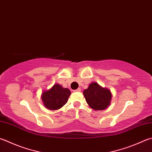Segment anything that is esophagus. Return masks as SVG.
Listing matches in <instances>:
<instances>
[{
    "label": "esophagus",
    "instance_id": "1",
    "mask_svg": "<svg viewBox=\"0 0 152 152\" xmlns=\"http://www.w3.org/2000/svg\"><path fill=\"white\" fill-rule=\"evenodd\" d=\"M74 91H75V92H80V91H81V88H77V89L75 90Z\"/></svg>",
    "mask_w": 152,
    "mask_h": 152
}]
</instances>
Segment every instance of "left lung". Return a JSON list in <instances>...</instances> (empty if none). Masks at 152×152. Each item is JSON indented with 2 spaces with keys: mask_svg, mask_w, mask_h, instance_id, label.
Returning a JSON list of instances; mask_svg holds the SVG:
<instances>
[{
  "mask_svg": "<svg viewBox=\"0 0 152 152\" xmlns=\"http://www.w3.org/2000/svg\"><path fill=\"white\" fill-rule=\"evenodd\" d=\"M83 95L87 104L94 110H102L110 104L112 94L108 88H103L96 83H91L87 89L83 91Z\"/></svg>",
  "mask_w": 152,
  "mask_h": 152,
  "instance_id": "left-lung-1",
  "label": "left lung"
}]
</instances>
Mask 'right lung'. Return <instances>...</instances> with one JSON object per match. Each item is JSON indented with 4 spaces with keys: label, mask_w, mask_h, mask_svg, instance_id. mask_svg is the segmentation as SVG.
Masks as SVG:
<instances>
[{
    "label": "right lung",
    "mask_w": 152,
    "mask_h": 152,
    "mask_svg": "<svg viewBox=\"0 0 152 152\" xmlns=\"http://www.w3.org/2000/svg\"><path fill=\"white\" fill-rule=\"evenodd\" d=\"M71 91L61 85L55 84L50 89L45 91L42 94L44 105L48 109L56 110L61 108L66 104Z\"/></svg>",
    "instance_id": "1"
}]
</instances>
